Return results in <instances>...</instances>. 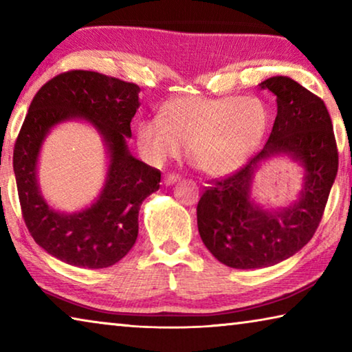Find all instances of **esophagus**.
<instances>
[{
	"mask_svg": "<svg viewBox=\"0 0 352 352\" xmlns=\"http://www.w3.org/2000/svg\"><path fill=\"white\" fill-rule=\"evenodd\" d=\"M177 182H180V177L175 174H168L164 177V184L166 186H170V184H175Z\"/></svg>",
	"mask_w": 352,
	"mask_h": 352,
	"instance_id": "34e87169",
	"label": "esophagus"
}]
</instances>
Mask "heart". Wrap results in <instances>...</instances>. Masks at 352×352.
I'll use <instances>...</instances> for the list:
<instances>
[{"label":"heart","mask_w":352,"mask_h":352,"mask_svg":"<svg viewBox=\"0 0 352 352\" xmlns=\"http://www.w3.org/2000/svg\"><path fill=\"white\" fill-rule=\"evenodd\" d=\"M269 124V113L258 98L170 99L160 119H146L136 127V144L146 162L162 166L186 153L210 177L236 170L252 157Z\"/></svg>","instance_id":"b5f03b06"}]
</instances>
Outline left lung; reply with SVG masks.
Returning <instances> with one entry per match:
<instances>
[{
	"label": "left lung",
	"instance_id": "left-lung-1",
	"mask_svg": "<svg viewBox=\"0 0 352 352\" xmlns=\"http://www.w3.org/2000/svg\"><path fill=\"white\" fill-rule=\"evenodd\" d=\"M276 96L278 113L262 151L225 180L214 182L197 205L201 241L231 269H265L289 259L312 239L337 177L338 152L323 100L287 76L259 83ZM285 156L303 169V188L285 207H262L252 197L262 162Z\"/></svg>",
	"mask_w": 352,
	"mask_h": 352
}]
</instances>
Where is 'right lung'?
<instances>
[{
    "label": "right lung",
    "instance_id": "add662e5",
    "mask_svg": "<svg viewBox=\"0 0 352 352\" xmlns=\"http://www.w3.org/2000/svg\"><path fill=\"white\" fill-rule=\"evenodd\" d=\"M140 87L94 71H68L35 94L14 148V172L29 233L47 254L82 269L116 264L138 237L141 204L160 188L162 172L130 153V122L140 107ZM85 120L106 146L109 166L98 199L80 212H58L39 190L41 146L50 130Z\"/></svg>",
    "mask_w": 352,
    "mask_h": 352
}]
</instances>
